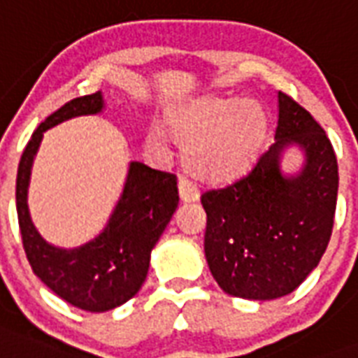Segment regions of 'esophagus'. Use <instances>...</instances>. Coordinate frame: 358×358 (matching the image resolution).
I'll list each match as a JSON object with an SVG mask.
<instances>
[{
	"instance_id": "obj_1",
	"label": "esophagus",
	"mask_w": 358,
	"mask_h": 358,
	"mask_svg": "<svg viewBox=\"0 0 358 358\" xmlns=\"http://www.w3.org/2000/svg\"><path fill=\"white\" fill-rule=\"evenodd\" d=\"M178 191H180V199L185 202H193L201 196L195 182L189 178H185V176H182V178L178 180Z\"/></svg>"
}]
</instances>
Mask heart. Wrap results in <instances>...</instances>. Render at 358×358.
Returning a JSON list of instances; mask_svg holds the SVG:
<instances>
[{"mask_svg": "<svg viewBox=\"0 0 358 358\" xmlns=\"http://www.w3.org/2000/svg\"><path fill=\"white\" fill-rule=\"evenodd\" d=\"M171 126L196 173L208 178H230L243 173L260 150L267 115L255 100L204 96L176 109ZM146 141L154 148H165L167 135L159 126H152Z\"/></svg>", "mask_w": 358, "mask_h": 358, "instance_id": "obj_1", "label": "heart"}]
</instances>
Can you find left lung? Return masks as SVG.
Masks as SVG:
<instances>
[{"label":"left lung","mask_w":358,"mask_h":358,"mask_svg":"<svg viewBox=\"0 0 358 358\" xmlns=\"http://www.w3.org/2000/svg\"><path fill=\"white\" fill-rule=\"evenodd\" d=\"M292 144L306 165L286 177L282 152ZM338 196V163L323 128L294 98L278 92L275 143L232 184L208 189L204 252L223 292L269 301L292 294L327 249Z\"/></svg>","instance_id":"left-lung-1"}]
</instances>
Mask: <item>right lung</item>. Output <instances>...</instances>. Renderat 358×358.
<instances>
[{
	"label": "right lung",
	"instance_id": "add662e5",
	"mask_svg": "<svg viewBox=\"0 0 358 358\" xmlns=\"http://www.w3.org/2000/svg\"><path fill=\"white\" fill-rule=\"evenodd\" d=\"M103 109L98 91L70 100L33 131L16 176V212L31 269L53 294L87 312H106L131 299L145 282L150 252L178 208L176 176L131 162L106 229L76 249L50 245L38 234L27 208L31 167L44 131L64 120Z\"/></svg>",
	"mask_w": 358,
	"mask_h": 358
}]
</instances>
